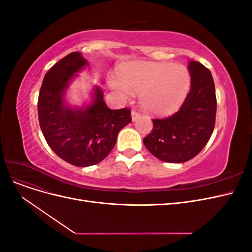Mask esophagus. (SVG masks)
I'll return each instance as SVG.
<instances>
[{
    "label": "esophagus",
    "instance_id": "obj_1",
    "mask_svg": "<svg viewBox=\"0 0 252 252\" xmlns=\"http://www.w3.org/2000/svg\"><path fill=\"white\" fill-rule=\"evenodd\" d=\"M139 118H140V113L136 112L135 110H132L131 111V119H132V121H136Z\"/></svg>",
    "mask_w": 252,
    "mask_h": 252
}]
</instances>
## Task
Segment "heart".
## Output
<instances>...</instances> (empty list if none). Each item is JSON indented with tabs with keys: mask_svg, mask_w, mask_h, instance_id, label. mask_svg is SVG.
I'll return each mask as SVG.
<instances>
[{
	"mask_svg": "<svg viewBox=\"0 0 252 252\" xmlns=\"http://www.w3.org/2000/svg\"><path fill=\"white\" fill-rule=\"evenodd\" d=\"M112 79L110 85L121 100L139 94L141 107L155 116L174 112L190 89V75L184 66L170 63L134 62Z\"/></svg>",
	"mask_w": 252,
	"mask_h": 252,
	"instance_id": "b5f03b06",
	"label": "heart"
}]
</instances>
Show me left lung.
<instances>
[{"instance_id":"8db88e82","label":"left lung","mask_w":252,"mask_h":252,"mask_svg":"<svg viewBox=\"0 0 252 252\" xmlns=\"http://www.w3.org/2000/svg\"><path fill=\"white\" fill-rule=\"evenodd\" d=\"M191 88L178 112L152 120L154 128L143 142L151 155L163 162L184 163L200 154L215 129L217 97L208 68L189 61Z\"/></svg>"}]
</instances>
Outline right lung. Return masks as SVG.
<instances>
[{"label": "right lung", "instance_id": "1", "mask_svg": "<svg viewBox=\"0 0 252 252\" xmlns=\"http://www.w3.org/2000/svg\"><path fill=\"white\" fill-rule=\"evenodd\" d=\"M88 65L81 52H71L45 74L37 101L39 122L49 147L67 163L95 165L107 157L118 133L131 122L130 110L109 109L103 90L94 86L91 102L69 106L65 95L71 81Z\"/></svg>", "mask_w": 252, "mask_h": 252}]
</instances>
